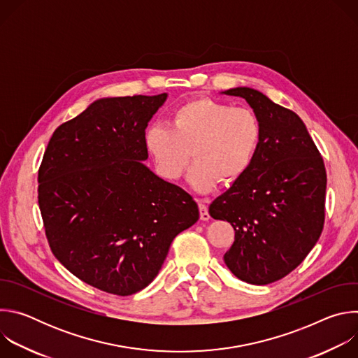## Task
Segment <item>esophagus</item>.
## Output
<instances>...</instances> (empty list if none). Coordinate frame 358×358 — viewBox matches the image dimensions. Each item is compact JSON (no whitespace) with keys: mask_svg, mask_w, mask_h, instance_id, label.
Returning a JSON list of instances; mask_svg holds the SVG:
<instances>
[{"mask_svg":"<svg viewBox=\"0 0 358 358\" xmlns=\"http://www.w3.org/2000/svg\"><path fill=\"white\" fill-rule=\"evenodd\" d=\"M207 199H198V208H199V218L202 221H208L210 220V213L207 207Z\"/></svg>","mask_w":358,"mask_h":358,"instance_id":"obj_1","label":"esophagus"}]
</instances>
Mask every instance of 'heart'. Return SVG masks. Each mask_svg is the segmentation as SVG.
Masks as SVG:
<instances>
[{
  "instance_id": "heart-1",
  "label": "heart",
  "mask_w": 358,
  "mask_h": 358,
  "mask_svg": "<svg viewBox=\"0 0 358 358\" xmlns=\"http://www.w3.org/2000/svg\"><path fill=\"white\" fill-rule=\"evenodd\" d=\"M262 138L259 117L248 108L211 97H196L180 105L171 127L151 124L144 143L162 176L178 180L195 160L188 181L198 192L211 191L239 180L257 156Z\"/></svg>"
}]
</instances>
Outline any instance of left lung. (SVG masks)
Listing matches in <instances>:
<instances>
[{
  "mask_svg": "<svg viewBox=\"0 0 358 358\" xmlns=\"http://www.w3.org/2000/svg\"><path fill=\"white\" fill-rule=\"evenodd\" d=\"M262 126L248 171L213 201L210 215L231 222L235 241L225 265L241 280L269 285L296 269L324 225L327 176L320 152L301 119L262 92L234 87Z\"/></svg>",
  "mask_w": 358,
  "mask_h": 358,
  "instance_id": "left-lung-1",
  "label": "left lung"
}]
</instances>
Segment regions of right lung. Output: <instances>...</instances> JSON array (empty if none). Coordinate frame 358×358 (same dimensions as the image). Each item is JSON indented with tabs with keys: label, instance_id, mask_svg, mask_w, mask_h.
Here are the masks:
<instances>
[{
	"label": "right lung",
	"instance_id": "add662e5",
	"mask_svg": "<svg viewBox=\"0 0 358 358\" xmlns=\"http://www.w3.org/2000/svg\"><path fill=\"white\" fill-rule=\"evenodd\" d=\"M167 93L99 99L50 137L38 203L55 258L78 279L129 296L162 269L198 206L143 164L145 127Z\"/></svg>",
	"mask_w": 358,
	"mask_h": 358
}]
</instances>
